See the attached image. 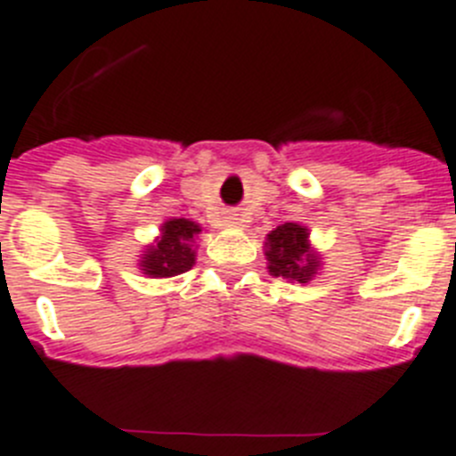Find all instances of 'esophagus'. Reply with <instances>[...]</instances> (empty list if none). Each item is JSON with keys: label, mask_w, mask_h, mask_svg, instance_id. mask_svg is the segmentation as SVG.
<instances>
[{"label": "esophagus", "mask_w": 456, "mask_h": 456, "mask_svg": "<svg viewBox=\"0 0 456 456\" xmlns=\"http://www.w3.org/2000/svg\"><path fill=\"white\" fill-rule=\"evenodd\" d=\"M229 222H232V224H239V217H229Z\"/></svg>", "instance_id": "34e87169"}]
</instances>
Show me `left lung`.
I'll list each match as a JSON object with an SVG mask.
<instances>
[{
	"label": "left lung",
	"instance_id": "1",
	"mask_svg": "<svg viewBox=\"0 0 456 456\" xmlns=\"http://www.w3.org/2000/svg\"><path fill=\"white\" fill-rule=\"evenodd\" d=\"M264 255L271 275L301 285L311 282L322 266V257L311 243V232L299 222H285L269 232Z\"/></svg>",
	"mask_w": 456,
	"mask_h": 456
}]
</instances>
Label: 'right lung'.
Segmentation results:
<instances>
[{
  "mask_svg": "<svg viewBox=\"0 0 456 456\" xmlns=\"http://www.w3.org/2000/svg\"><path fill=\"white\" fill-rule=\"evenodd\" d=\"M199 234H201V227L185 217H171L162 222L159 236L151 246L143 248V255L139 259L141 273L148 278H174L192 269L197 262L194 240Z\"/></svg>",
  "mask_w": 456,
  "mask_h": 456,
  "instance_id": "right-lung-1",
  "label": "right lung"
}]
</instances>
